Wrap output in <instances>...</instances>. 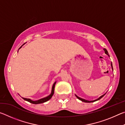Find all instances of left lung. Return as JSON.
<instances>
[{
  "instance_id": "1",
  "label": "left lung",
  "mask_w": 125,
  "mask_h": 125,
  "mask_svg": "<svg viewBox=\"0 0 125 125\" xmlns=\"http://www.w3.org/2000/svg\"><path fill=\"white\" fill-rule=\"evenodd\" d=\"M104 50L105 54H106L107 55V56H108L109 57H110L109 54V53H108V52H107V51L106 50V49H105V48H104ZM111 66L112 70H113V64H112V62L111 63ZM106 93H105V94H104V95H101V96L99 97V98L98 99H96V100H92V101H89V100H85V99H82V98H80V97L78 96L77 95H75V96L77 97V98L78 99H79V100H81L82 101H83V102H85V103H92V102H94V101H97V100H100V99L102 98L106 94Z\"/></svg>"
}]
</instances>
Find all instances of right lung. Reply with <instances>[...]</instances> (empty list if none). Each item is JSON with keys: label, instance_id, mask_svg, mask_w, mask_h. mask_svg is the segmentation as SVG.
Returning <instances> with one entry per match:
<instances>
[{"label": "right lung", "instance_id": "1", "mask_svg": "<svg viewBox=\"0 0 125 125\" xmlns=\"http://www.w3.org/2000/svg\"><path fill=\"white\" fill-rule=\"evenodd\" d=\"M22 46H21V47L19 48V49H20V48H21ZM56 82H55L54 83H53V86H52V90H51V93L49 95L45 97V98L40 99H39V100H36V101H33V100H31L30 99H27V98H22V99H24L25 100L28 101V102H30V103H31L32 104H39L45 103V102H46V101H47L48 100H49L50 99H51V98L53 96V95L54 90V87H55V84H56Z\"/></svg>", "mask_w": 125, "mask_h": 125}]
</instances>
